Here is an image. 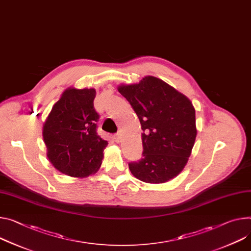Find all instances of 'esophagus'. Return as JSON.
<instances>
[{
    "label": "esophagus",
    "mask_w": 251,
    "mask_h": 251,
    "mask_svg": "<svg viewBox=\"0 0 251 251\" xmlns=\"http://www.w3.org/2000/svg\"><path fill=\"white\" fill-rule=\"evenodd\" d=\"M114 140L116 141V143H120V142H121V140H122V135H121L120 133L116 134L115 136H114Z\"/></svg>",
    "instance_id": "34e87169"
}]
</instances>
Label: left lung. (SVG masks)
I'll use <instances>...</instances> for the list:
<instances>
[{"label":"left lung","instance_id":"obj_1","mask_svg":"<svg viewBox=\"0 0 251 251\" xmlns=\"http://www.w3.org/2000/svg\"><path fill=\"white\" fill-rule=\"evenodd\" d=\"M117 89L137 114L143 130V157L129 163L131 173L146 183H165L184 169L194 146L197 129L192 102L153 76L120 84Z\"/></svg>","mask_w":251,"mask_h":251}]
</instances>
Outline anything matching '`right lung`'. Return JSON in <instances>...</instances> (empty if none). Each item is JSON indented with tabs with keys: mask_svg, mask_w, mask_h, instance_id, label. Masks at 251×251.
Instances as JSON below:
<instances>
[{
	"mask_svg": "<svg viewBox=\"0 0 251 251\" xmlns=\"http://www.w3.org/2000/svg\"><path fill=\"white\" fill-rule=\"evenodd\" d=\"M94 88H67L43 125L47 157L61 173L85 178L96 173L108 145L97 134Z\"/></svg>",
	"mask_w": 251,
	"mask_h": 251,
	"instance_id": "1",
	"label": "right lung"
}]
</instances>
